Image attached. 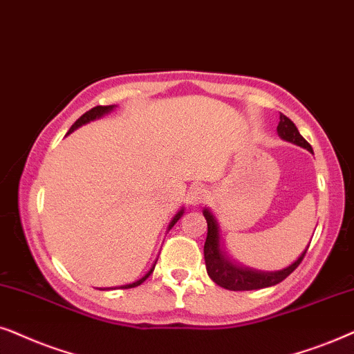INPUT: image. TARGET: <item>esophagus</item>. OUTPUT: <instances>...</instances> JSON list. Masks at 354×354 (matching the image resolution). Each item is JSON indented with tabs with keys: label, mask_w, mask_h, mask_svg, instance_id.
<instances>
[{
	"label": "esophagus",
	"mask_w": 354,
	"mask_h": 354,
	"mask_svg": "<svg viewBox=\"0 0 354 354\" xmlns=\"http://www.w3.org/2000/svg\"><path fill=\"white\" fill-rule=\"evenodd\" d=\"M207 197H209V191L202 185L192 186L189 192H187V201H189L191 205H201L202 202L207 201Z\"/></svg>",
	"instance_id": "1"
}]
</instances>
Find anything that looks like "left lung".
Returning <instances> with one entry per match:
<instances>
[{
	"label": "left lung",
	"mask_w": 354,
	"mask_h": 354,
	"mask_svg": "<svg viewBox=\"0 0 354 354\" xmlns=\"http://www.w3.org/2000/svg\"><path fill=\"white\" fill-rule=\"evenodd\" d=\"M277 133L283 140H288L291 144L299 145V147L308 149L309 152H313L308 140L299 134L298 128L295 126V122L280 113V122L277 126ZM204 216L207 220V239L204 244V259H205V267L207 273L216 285L221 288L232 290V291H251V290H261L267 288V286H273L280 281H283L296 267L299 266L306 256L304 249L303 254L296 259V261L286 268L277 272H261V270H252V268L238 266L236 262L230 261V257L225 256V252L221 251L220 246V228L216 223L215 216L212 215L209 209H204Z\"/></svg>",
	"instance_id": "obj_1"
}]
</instances>
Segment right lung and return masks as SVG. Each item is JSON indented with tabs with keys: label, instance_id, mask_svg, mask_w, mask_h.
<instances>
[{
	"label": "right lung",
	"instance_id": "1",
	"mask_svg": "<svg viewBox=\"0 0 354 354\" xmlns=\"http://www.w3.org/2000/svg\"><path fill=\"white\" fill-rule=\"evenodd\" d=\"M115 108H116V105H106V106H102V105H100V106H95V108H92V110H88L87 113H84V115H82L81 118H79V120L75 121L73 126H71V129H69V133H68V134L73 133L74 129L81 128L82 124H87V122H91V121H93V120H98V118H102L103 115H106V113L113 111V110H115ZM183 214H185V209H181L180 212H178L176 215L173 216L171 221H169V225H168V230H167V232H169V230L173 228L174 223H176V221L181 218ZM155 263H157V261L153 262L152 268H150V270H149L147 273H145V275L142 277V279H139L138 281H134V283H129V285H122V286H120V288H134V286H139L140 283H144V281L149 279V275H150V273L153 272V268H155ZM106 290H110V288H106ZM111 290H113V288H111Z\"/></svg>",
	"mask_w": 354,
	"mask_h": 354
}]
</instances>
